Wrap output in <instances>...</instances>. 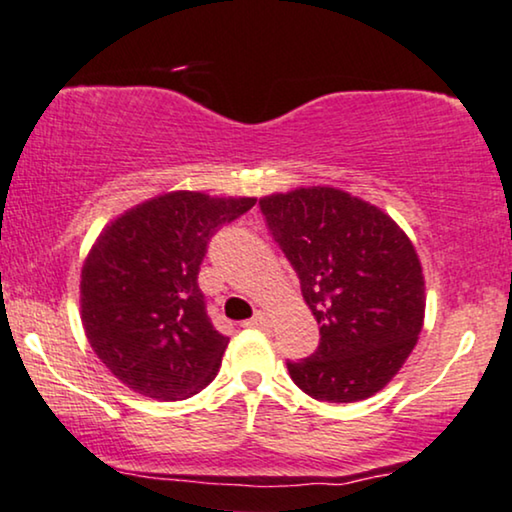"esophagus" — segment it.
<instances>
[{
	"instance_id": "1",
	"label": "esophagus",
	"mask_w": 512,
	"mask_h": 512,
	"mask_svg": "<svg viewBox=\"0 0 512 512\" xmlns=\"http://www.w3.org/2000/svg\"><path fill=\"white\" fill-rule=\"evenodd\" d=\"M269 325V316L264 311H257L250 320H245V327H267Z\"/></svg>"
}]
</instances>
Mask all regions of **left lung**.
<instances>
[{
  "mask_svg": "<svg viewBox=\"0 0 512 512\" xmlns=\"http://www.w3.org/2000/svg\"><path fill=\"white\" fill-rule=\"evenodd\" d=\"M269 234L297 271L320 344L288 372L306 395L356 403L381 391L424 325V274L403 229L335 187L260 199Z\"/></svg>",
  "mask_w": 512,
  "mask_h": 512,
  "instance_id": "left-lung-1",
  "label": "left lung"
}]
</instances>
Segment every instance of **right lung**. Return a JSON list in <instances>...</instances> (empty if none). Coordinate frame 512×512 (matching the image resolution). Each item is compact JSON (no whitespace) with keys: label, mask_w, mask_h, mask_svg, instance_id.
<instances>
[{"label":"right lung","mask_w":512,"mask_h":512,"mask_svg":"<svg viewBox=\"0 0 512 512\" xmlns=\"http://www.w3.org/2000/svg\"><path fill=\"white\" fill-rule=\"evenodd\" d=\"M252 206L170 192L102 229L81 269V323L121 384L185 400L215 379L229 339L210 323L199 271L215 231Z\"/></svg>","instance_id":"1"}]
</instances>
